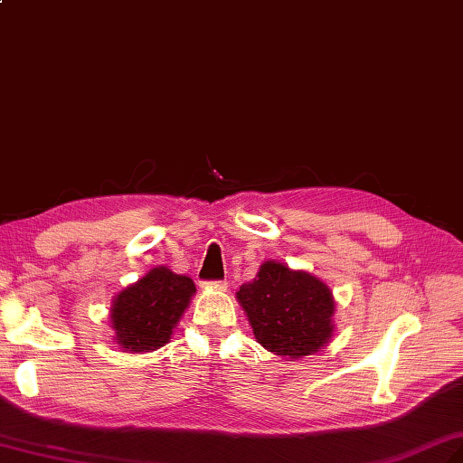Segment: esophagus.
Returning <instances> with one entry per match:
<instances>
[{"mask_svg": "<svg viewBox=\"0 0 463 463\" xmlns=\"http://www.w3.org/2000/svg\"><path fill=\"white\" fill-rule=\"evenodd\" d=\"M209 288H215V289H227L229 288V283L227 281H211V283H207Z\"/></svg>", "mask_w": 463, "mask_h": 463, "instance_id": "1", "label": "esophagus"}]
</instances>
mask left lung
Wrapping results in <instances>:
<instances>
[{"label": "left lung", "instance_id": "8db88e82", "mask_svg": "<svg viewBox=\"0 0 463 463\" xmlns=\"http://www.w3.org/2000/svg\"><path fill=\"white\" fill-rule=\"evenodd\" d=\"M236 301L260 345L286 360L321 352L335 336L333 291L321 278L278 260H266Z\"/></svg>", "mask_w": 463, "mask_h": 463}]
</instances>
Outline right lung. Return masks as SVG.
<instances>
[{
	"label": "right lung",
	"mask_w": 463,
	"mask_h": 463,
	"mask_svg": "<svg viewBox=\"0 0 463 463\" xmlns=\"http://www.w3.org/2000/svg\"><path fill=\"white\" fill-rule=\"evenodd\" d=\"M195 291L192 278L175 274L168 266L148 269L111 301L113 342L130 354L152 352L168 345Z\"/></svg>",
	"instance_id": "obj_1"
}]
</instances>
